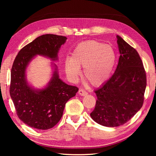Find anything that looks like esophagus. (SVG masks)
Returning a JSON list of instances; mask_svg holds the SVG:
<instances>
[{"instance_id": "obj_1", "label": "esophagus", "mask_w": 156, "mask_h": 156, "mask_svg": "<svg viewBox=\"0 0 156 156\" xmlns=\"http://www.w3.org/2000/svg\"><path fill=\"white\" fill-rule=\"evenodd\" d=\"M78 94L81 96H87L88 94V92L83 90V89H80V90H78Z\"/></svg>"}]
</instances>
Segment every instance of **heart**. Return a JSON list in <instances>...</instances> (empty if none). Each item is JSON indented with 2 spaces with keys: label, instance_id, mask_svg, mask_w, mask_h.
<instances>
[{
  "label": "heart",
  "instance_id": "1",
  "mask_svg": "<svg viewBox=\"0 0 156 156\" xmlns=\"http://www.w3.org/2000/svg\"><path fill=\"white\" fill-rule=\"evenodd\" d=\"M116 53L110 45L94 40L81 42L76 46L70 58L65 61L66 74L76 80L83 67L85 80L94 87H99L111 77L115 66Z\"/></svg>",
  "mask_w": 156,
  "mask_h": 156
}]
</instances>
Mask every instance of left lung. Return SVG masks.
I'll use <instances>...</instances> for the list:
<instances>
[{
    "label": "left lung",
    "mask_w": 156,
    "mask_h": 156,
    "mask_svg": "<svg viewBox=\"0 0 156 156\" xmlns=\"http://www.w3.org/2000/svg\"><path fill=\"white\" fill-rule=\"evenodd\" d=\"M120 57L111 77L94 90L97 97L90 117L109 127L125 124L140 110L146 88V74L140 55L117 35Z\"/></svg>",
    "instance_id": "left-lung-1"
}]
</instances>
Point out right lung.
<instances>
[{
  "mask_svg": "<svg viewBox=\"0 0 156 156\" xmlns=\"http://www.w3.org/2000/svg\"><path fill=\"white\" fill-rule=\"evenodd\" d=\"M67 37L46 34L37 37L19 51L13 62L10 95L19 118L25 124L41 130L51 129L60 120L66 103L78 88L59 78L58 66L51 62L50 80L44 88H35L27 80V68L36 55L52 62L58 60V52Z\"/></svg>",
  "mask_w": 156,
  "mask_h": 156,
  "instance_id": "1",
  "label": "right lung"
}]
</instances>
